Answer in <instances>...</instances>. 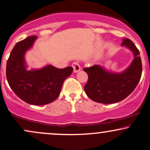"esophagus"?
I'll return each instance as SVG.
<instances>
[{
  "label": "esophagus",
  "instance_id": "obj_1",
  "mask_svg": "<svg viewBox=\"0 0 150 150\" xmlns=\"http://www.w3.org/2000/svg\"><path fill=\"white\" fill-rule=\"evenodd\" d=\"M72 67L74 69V73H76V72H78L81 70V66L78 62H73V64H72Z\"/></svg>",
  "mask_w": 150,
  "mask_h": 150
}]
</instances>
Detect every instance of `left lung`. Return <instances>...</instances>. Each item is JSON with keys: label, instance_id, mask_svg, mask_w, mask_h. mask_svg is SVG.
Instances as JSON below:
<instances>
[{"label": "left lung", "instance_id": "left-lung-1", "mask_svg": "<svg viewBox=\"0 0 150 150\" xmlns=\"http://www.w3.org/2000/svg\"><path fill=\"white\" fill-rule=\"evenodd\" d=\"M121 45L134 54L133 62L125 71L114 73L97 64L83 69L88 76L84 90L93 101L103 104L119 103L127 98L140 81L142 67L138 49L128 38H124Z\"/></svg>", "mask_w": 150, "mask_h": 150}]
</instances>
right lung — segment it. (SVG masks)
I'll use <instances>...</instances> for the list:
<instances>
[{"mask_svg":"<svg viewBox=\"0 0 150 150\" xmlns=\"http://www.w3.org/2000/svg\"><path fill=\"white\" fill-rule=\"evenodd\" d=\"M36 38V36H29L15 45L7 61L6 78L10 87L21 100L30 105H43L57 99L73 68L58 69L47 65L40 69L27 71L24 54Z\"/></svg>","mask_w":150,"mask_h":150,"instance_id":"obj_1","label":"right lung"}]
</instances>
